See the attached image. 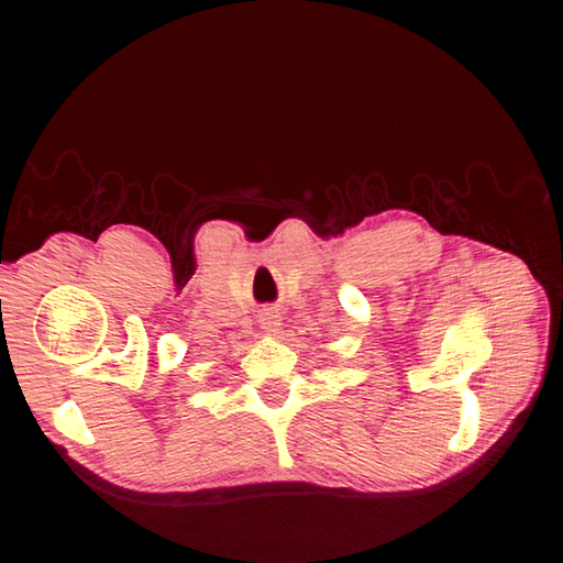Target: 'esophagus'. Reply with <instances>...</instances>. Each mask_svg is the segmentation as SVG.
<instances>
[{"mask_svg":"<svg viewBox=\"0 0 563 563\" xmlns=\"http://www.w3.org/2000/svg\"><path fill=\"white\" fill-rule=\"evenodd\" d=\"M262 325L264 328H267V331H277V325H279V321H277V318H264V321H262Z\"/></svg>","mask_w":563,"mask_h":563,"instance_id":"esophagus-1","label":"esophagus"}]
</instances>
